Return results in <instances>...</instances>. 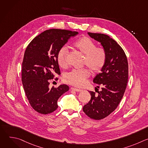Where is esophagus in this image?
I'll use <instances>...</instances> for the list:
<instances>
[{
  "mask_svg": "<svg viewBox=\"0 0 148 148\" xmlns=\"http://www.w3.org/2000/svg\"><path fill=\"white\" fill-rule=\"evenodd\" d=\"M71 90H73V91H75L76 92H81L82 90L81 89H78V88H74V87H71Z\"/></svg>",
  "mask_w": 148,
  "mask_h": 148,
  "instance_id": "obj_1",
  "label": "esophagus"
}]
</instances>
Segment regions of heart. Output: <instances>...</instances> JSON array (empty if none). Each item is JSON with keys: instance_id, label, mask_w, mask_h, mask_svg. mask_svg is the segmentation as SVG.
<instances>
[{"instance_id": "1", "label": "heart", "mask_w": 148, "mask_h": 148, "mask_svg": "<svg viewBox=\"0 0 148 148\" xmlns=\"http://www.w3.org/2000/svg\"><path fill=\"white\" fill-rule=\"evenodd\" d=\"M74 49L79 51L84 56V63L93 73L99 71L103 67L106 61V53L103 49L97 47L94 42L87 37H82L72 43ZM67 50L66 47H62L57 52L56 60L61 68L67 66ZM90 71L87 69L73 70L67 73L64 77V81L71 85L82 87L85 84L86 79L89 77Z\"/></svg>"}]
</instances>
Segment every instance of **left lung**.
<instances>
[{"instance_id": "1", "label": "left lung", "mask_w": 148, "mask_h": 148, "mask_svg": "<svg viewBox=\"0 0 148 148\" xmlns=\"http://www.w3.org/2000/svg\"><path fill=\"white\" fill-rule=\"evenodd\" d=\"M88 34L101 43L106 53L105 64L93 79L94 83L102 87V90L98 95L89 91L91 99L82 109L90 118L99 120L115 111L122 99L127 86L128 63L123 50L110 36L90 32Z\"/></svg>"}]
</instances>
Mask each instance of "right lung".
I'll return each mask as SVG.
<instances>
[{
	"instance_id": "obj_1",
	"label": "right lung",
	"mask_w": 148,
	"mask_h": 148,
	"mask_svg": "<svg viewBox=\"0 0 148 148\" xmlns=\"http://www.w3.org/2000/svg\"><path fill=\"white\" fill-rule=\"evenodd\" d=\"M78 33L61 29H49L36 36L27 46L22 62V81L32 107L42 114H47L58 108V98L69 90L61 84L49 88V80L60 71L56 56L68 40Z\"/></svg>"
}]
</instances>
